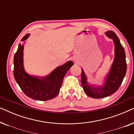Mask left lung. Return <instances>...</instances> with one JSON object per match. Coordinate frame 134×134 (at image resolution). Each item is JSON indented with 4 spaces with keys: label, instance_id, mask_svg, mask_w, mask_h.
I'll use <instances>...</instances> for the list:
<instances>
[{
    "label": "left lung",
    "instance_id": "1",
    "mask_svg": "<svg viewBox=\"0 0 134 134\" xmlns=\"http://www.w3.org/2000/svg\"><path fill=\"white\" fill-rule=\"evenodd\" d=\"M105 35L113 40L115 46L114 60L109 72L105 75L100 85L90 84L83 69L82 68L81 83L85 94L92 98L100 99L112 94L118 90L124 79L127 69L126 54L120 40L113 31H107Z\"/></svg>",
    "mask_w": 134,
    "mask_h": 134
}]
</instances>
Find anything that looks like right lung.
Listing matches in <instances>:
<instances>
[{
    "instance_id": "1",
    "label": "right lung",
    "mask_w": 134,
    "mask_h": 134,
    "mask_svg": "<svg viewBox=\"0 0 134 134\" xmlns=\"http://www.w3.org/2000/svg\"><path fill=\"white\" fill-rule=\"evenodd\" d=\"M30 35H25L21 41H25ZM25 43L23 44H19L14 57L13 74L15 80L22 91L29 98L38 100H47L54 98L59 93L64 77L74 63L72 61L67 62L57 66L50 74L45 76L29 74L25 71L24 66Z\"/></svg>"
}]
</instances>
